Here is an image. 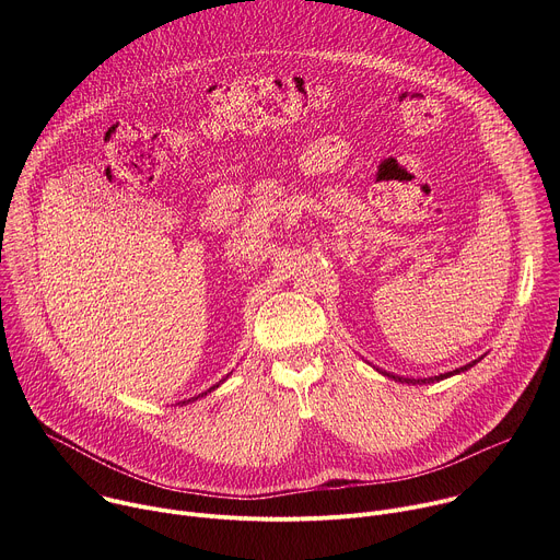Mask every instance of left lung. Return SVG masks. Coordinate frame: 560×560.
<instances>
[{
	"label": "left lung",
	"instance_id": "obj_1",
	"mask_svg": "<svg viewBox=\"0 0 560 560\" xmlns=\"http://www.w3.org/2000/svg\"><path fill=\"white\" fill-rule=\"evenodd\" d=\"M483 359V357H481ZM478 363V359L476 361H471V363H467V365H463V368H456V370H452V372H445V374H439V376H430V378H406V376H396V374H389V372H383L387 378H394V381H398V383H412V385H421V383H434V381H443V378H447V376H454V374H460V372H465V370H469L471 365H476Z\"/></svg>",
	"mask_w": 560,
	"mask_h": 560
}]
</instances>
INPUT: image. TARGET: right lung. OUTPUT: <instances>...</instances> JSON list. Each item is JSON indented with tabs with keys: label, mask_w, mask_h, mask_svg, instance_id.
Returning <instances> with one entry per match:
<instances>
[{
	"label": "right lung",
	"mask_w": 560,
	"mask_h": 560,
	"mask_svg": "<svg viewBox=\"0 0 560 560\" xmlns=\"http://www.w3.org/2000/svg\"><path fill=\"white\" fill-rule=\"evenodd\" d=\"M214 387H219V383H217V385H212L208 392H212ZM208 392H203V394H208ZM203 394H199V396H203ZM199 396H192V401H195V398H199ZM182 404H184V406H186V404H190V398H188V401H182Z\"/></svg>",
	"instance_id": "right-lung-1"
}]
</instances>
